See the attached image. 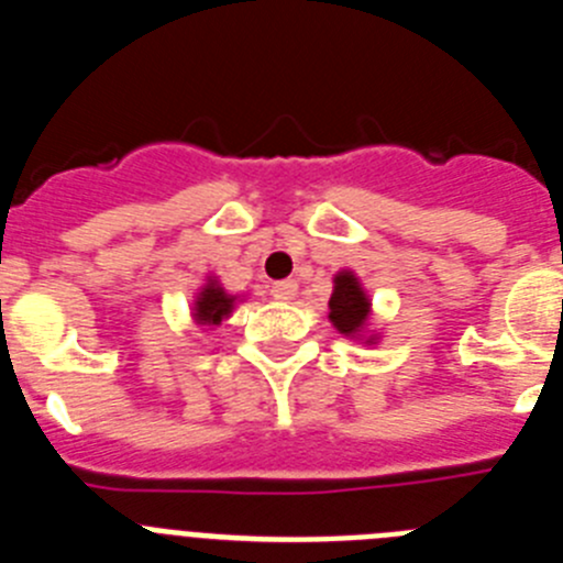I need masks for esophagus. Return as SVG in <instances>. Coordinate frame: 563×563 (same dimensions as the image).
<instances>
[{"label": "esophagus", "mask_w": 563, "mask_h": 563, "mask_svg": "<svg viewBox=\"0 0 563 563\" xmlns=\"http://www.w3.org/2000/svg\"><path fill=\"white\" fill-rule=\"evenodd\" d=\"M298 292V285L292 282V278H285V282H276V285H271V296L276 298V301H292Z\"/></svg>", "instance_id": "obj_1"}]
</instances>
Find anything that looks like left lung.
Returning a JSON list of instances; mask_svg holds the SVG:
<instances>
[{
	"label": "left lung",
	"mask_w": 563,
	"mask_h": 563,
	"mask_svg": "<svg viewBox=\"0 0 563 563\" xmlns=\"http://www.w3.org/2000/svg\"><path fill=\"white\" fill-rule=\"evenodd\" d=\"M369 318V298L363 292L361 282L355 273L343 271L335 276V290L330 296V321L341 335H352L363 332Z\"/></svg>",
	"instance_id": "1"
}]
</instances>
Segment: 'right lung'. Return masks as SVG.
I'll return each mask as SVG.
<instances>
[{"label": "right lung", "mask_w": 563, "mask_h": 563, "mask_svg": "<svg viewBox=\"0 0 563 563\" xmlns=\"http://www.w3.org/2000/svg\"><path fill=\"white\" fill-rule=\"evenodd\" d=\"M233 301H236V298L228 296V292L211 278V282L200 290L197 301H194V318L206 327H217L222 318L231 316Z\"/></svg>", "instance_id": "1"}]
</instances>
